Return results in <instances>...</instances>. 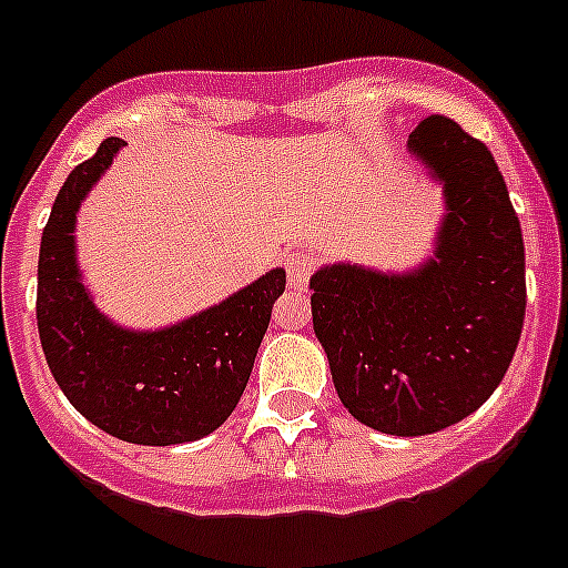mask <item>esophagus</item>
I'll use <instances>...</instances> for the list:
<instances>
[{"instance_id": "1", "label": "esophagus", "mask_w": 568, "mask_h": 568, "mask_svg": "<svg viewBox=\"0 0 568 568\" xmlns=\"http://www.w3.org/2000/svg\"><path fill=\"white\" fill-rule=\"evenodd\" d=\"M284 270H287L290 287L304 290L310 284V275L315 270V258L306 253V250H290L287 258H284Z\"/></svg>"}]
</instances>
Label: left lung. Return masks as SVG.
I'll list each match as a JSON object with an SVG mask.
<instances>
[{"mask_svg":"<svg viewBox=\"0 0 568 568\" xmlns=\"http://www.w3.org/2000/svg\"><path fill=\"white\" fill-rule=\"evenodd\" d=\"M408 149L442 182L436 256L386 275L332 264L312 275V326L337 397L392 436L456 425L498 388L527 312L521 222L481 140L428 114Z\"/></svg>","mask_w":568,"mask_h":568,"instance_id":"obj_1","label":"left lung"}]
</instances>
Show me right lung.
I'll list each match as a JSON object with an SVG mask.
<instances>
[{"mask_svg": "<svg viewBox=\"0 0 568 568\" xmlns=\"http://www.w3.org/2000/svg\"><path fill=\"white\" fill-rule=\"evenodd\" d=\"M106 138L53 202L39 250V321L47 366L92 425L132 445H180L213 434L242 399L287 273L270 270L194 318L158 332L114 326L95 310L75 264V213L121 152Z\"/></svg>", "mask_w": 568, "mask_h": 568, "instance_id": "1", "label": "right lung"}]
</instances>
